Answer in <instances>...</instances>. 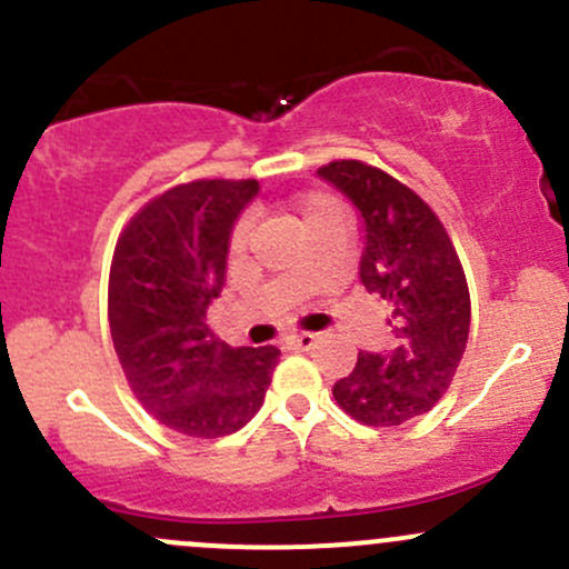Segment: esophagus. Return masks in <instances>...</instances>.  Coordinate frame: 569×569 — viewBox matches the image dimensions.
<instances>
[{
  "mask_svg": "<svg viewBox=\"0 0 569 569\" xmlns=\"http://www.w3.org/2000/svg\"><path fill=\"white\" fill-rule=\"evenodd\" d=\"M286 341H289L295 349L308 352V349H313V343H317V336H313V332H295V336H289Z\"/></svg>",
  "mask_w": 569,
  "mask_h": 569,
  "instance_id": "esophagus-1",
  "label": "esophagus"
}]
</instances>
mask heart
<instances>
[{"label": "heart", "mask_w": 569, "mask_h": 569, "mask_svg": "<svg viewBox=\"0 0 569 569\" xmlns=\"http://www.w3.org/2000/svg\"><path fill=\"white\" fill-rule=\"evenodd\" d=\"M291 209H295V214L300 217L302 228L308 231V237H313V233L319 231V228L330 226V222H338L343 220V209L341 203H338L336 198H330L327 192H306L300 194V198L291 203ZM250 244V222H237V228L231 231V242H228V250H231V256H242L244 250H248ZM302 267H297V272H300Z\"/></svg>", "instance_id": "b5f03b06"}]
</instances>
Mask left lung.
Instances as JSON below:
<instances>
[{
  "mask_svg": "<svg viewBox=\"0 0 569 569\" xmlns=\"http://www.w3.org/2000/svg\"><path fill=\"white\" fill-rule=\"evenodd\" d=\"M319 178L360 211V283L391 308L393 332L391 349L358 355L332 396L366 427H399L438 405L462 360L470 295L460 256L438 214L380 168L338 159L319 168Z\"/></svg>",
  "mask_w": 569,
  "mask_h": 569,
  "instance_id": "8db88e82",
  "label": "left lung"
}]
</instances>
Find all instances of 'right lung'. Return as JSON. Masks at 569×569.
Here are the masks:
<instances>
[{"label":"right lung","instance_id":"add662e5","mask_svg":"<svg viewBox=\"0 0 569 569\" xmlns=\"http://www.w3.org/2000/svg\"><path fill=\"white\" fill-rule=\"evenodd\" d=\"M258 181L200 178L142 206L114 244L109 330L129 388L187 438H222L261 407L280 349L228 347L206 325L228 242Z\"/></svg>","mask_w":569,"mask_h":569}]
</instances>
